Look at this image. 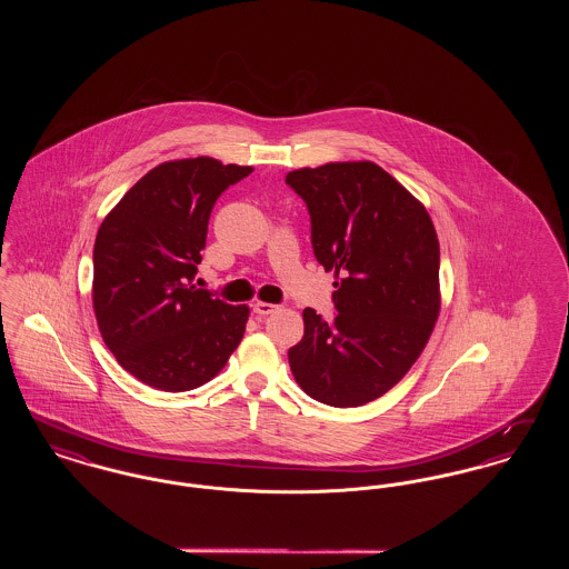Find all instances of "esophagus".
Returning <instances> with one entry per match:
<instances>
[{"label": "esophagus", "mask_w": 569, "mask_h": 569, "mask_svg": "<svg viewBox=\"0 0 569 569\" xmlns=\"http://www.w3.org/2000/svg\"><path fill=\"white\" fill-rule=\"evenodd\" d=\"M277 307L272 305V302H262V300H258V302H253V313L256 316H269V313H272Z\"/></svg>", "instance_id": "34e87169"}]
</instances>
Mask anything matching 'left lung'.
<instances>
[{
	"mask_svg": "<svg viewBox=\"0 0 569 569\" xmlns=\"http://www.w3.org/2000/svg\"><path fill=\"white\" fill-rule=\"evenodd\" d=\"M311 217V244L335 271V320L311 307L290 348L298 386L316 401L358 407L399 383L439 316V241L425 204L373 162L286 174Z\"/></svg>",
	"mask_w": 569,
	"mask_h": 569,
	"instance_id": "1",
	"label": "left lung"
}]
</instances>
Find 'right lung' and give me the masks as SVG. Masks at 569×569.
<instances>
[{
    "label": "right lung",
    "mask_w": 569,
    "mask_h": 569,
    "mask_svg": "<svg viewBox=\"0 0 569 569\" xmlns=\"http://www.w3.org/2000/svg\"><path fill=\"white\" fill-rule=\"evenodd\" d=\"M253 168L213 158L149 170L104 217L93 244V311L117 362L142 383L183 392L226 367L247 305L193 286L217 198Z\"/></svg>",
    "instance_id": "obj_1"
}]
</instances>
